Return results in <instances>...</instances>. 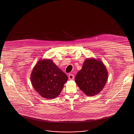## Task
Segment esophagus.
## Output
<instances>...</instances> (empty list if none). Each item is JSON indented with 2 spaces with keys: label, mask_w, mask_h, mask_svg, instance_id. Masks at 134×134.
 <instances>
[{
  "label": "esophagus",
  "mask_w": 134,
  "mask_h": 134,
  "mask_svg": "<svg viewBox=\"0 0 134 134\" xmlns=\"http://www.w3.org/2000/svg\"><path fill=\"white\" fill-rule=\"evenodd\" d=\"M74 78V76L73 75V74H70L69 75V79L70 80H73Z\"/></svg>",
  "instance_id": "34e87169"
}]
</instances>
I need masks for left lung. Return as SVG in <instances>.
I'll return each mask as SVG.
<instances>
[{"instance_id":"left-lung-1","label":"left lung","mask_w":134,"mask_h":134,"mask_svg":"<svg viewBox=\"0 0 134 134\" xmlns=\"http://www.w3.org/2000/svg\"><path fill=\"white\" fill-rule=\"evenodd\" d=\"M108 78L106 66L100 59H85L81 70L75 78L76 84L86 95L93 96L99 94L105 85Z\"/></svg>"}]
</instances>
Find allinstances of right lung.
I'll list each match as a JSON object with an SVG mask.
<instances>
[{"label":"right lung","mask_w":134,"mask_h":134,"mask_svg":"<svg viewBox=\"0 0 134 134\" xmlns=\"http://www.w3.org/2000/svg\"><path fill=\"white\" fill-rule=\"evenodd\" d=\"M30 79L34 88L41 96L51 99L58 96L68 77L52 60L43 59L37 62Z\"/></svg>","instance_id":"add662e5"}]
</instances>
